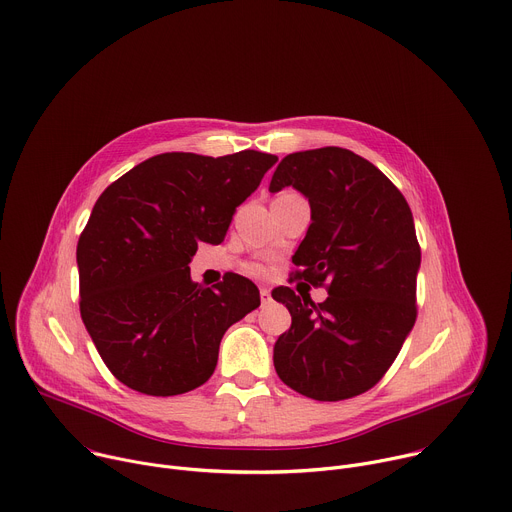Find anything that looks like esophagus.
Instances as JSON below:
<instances>
[{"mask_svg": "<svg viewBox=\"0 0 512 512\" xmlns=\"http://www.w3.org/2000/svg\"><path fill=\"white\" fill-rule=\"evenodd\" d=\"M259 294H261V300H263V304H267V302L271 300V289H269V287H265V285H263V287L259 289Z\"/></svg>", "mask_w": 512, "mask_h": 512, "instance_id": "1", "label": "esophagus"}]
</instances>
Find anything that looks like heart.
<instances>
[{
	"instance_id": "b5f03b06",
	"label": "heart",
	"mask_w": 512,
	"mask_h": 512,
	"mask_svg": "<svg viewBox=\"0 0 512 512\" xmlns=\"http://www.w3.org/2000/svg\"><path fill=\"white\" fill-rule=\"evenodd\" d=\"M249 271H251L253 275H265V267H263V265H251Z\"/></svg>"
}]
</instances>
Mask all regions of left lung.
I'll return each instance as SVG.
<instances>
[{
    "instance_id": "8db88e82",
    "label": "left lung",
    "mask_w": 512,
    "mask_h": 512,
    "mask_svg": "<svg viewBox=\"0 0 512 512\" xmlns=\"http://www.w3.org/2000/svg\"><path fill=\"white\" fill-rule=\"evenodd\" d=\"M302 192L312 225L291 257L310 283H328L314 304L291 287L273 300L291 326L273 346V367L294 391L316 401H342L375 387L415 324L421 251L413 214L395 184L369 160L342 148L285 156L269 192Z\"/></svg>"
}]
</instances>
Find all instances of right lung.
Listing matches in <instances>:
<instances>
[{"mask_svg": "<svg viewBox=\"0 0 512 512\" xmlns=\"http://www.w3.org/2000/svg\"><path fill=\"white\" fill-rule=\"evenodd\" d=\"M277 156L160 154L113 182L79 239L81 316L107 369L129 389L172 397L214 373L225 332L259 308L237 273L190 279L198 243L225 241L233 214Z\"/></svg>", "mask_w": 512, "mask_h": 512, "instance_id": "right-lung-1", "label": "right lung"}]
</instances>
